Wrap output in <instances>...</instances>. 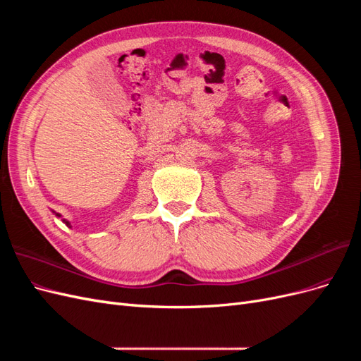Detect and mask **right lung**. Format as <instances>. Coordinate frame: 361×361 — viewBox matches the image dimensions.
Wrapping results in <instances>:
<instances>
[{
    "label": "right lung",
    "instance_id": "obj_1",
    "mask_svg": "<svg viewBox=\"0 0 361 361\" xmlns=\"http://www.w3.org/2000/svg\"><path fill=\"white\" fill-rule=\"evenodd\" d=\"M56 215H57V216H61V215H60V214H56ZM63 223H66V224H68V226H71V223H69V221H66V220H63Z\"/></svg>",
    "mask_w": 361,
    "mask_h": 361
}]
</instances>
